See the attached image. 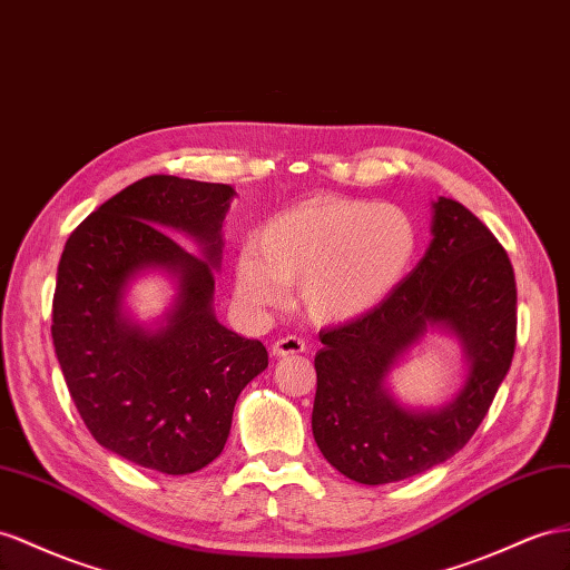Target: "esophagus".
<instances>
[{"label":"esophagus","instance_id":"obj_1","mask_svg":"<svg viewBox=\"0 0 570 570\" xmlns=\"http://www.w3.org/2000/svg\"><path fill=\"white\" fill-rule=\"evenodd\" d=\"M305 352V342L301 337H282L272 344L274 356H288V354H301Z\"/></svg>","mask_w":570,"mask_h":570}]
</instances>
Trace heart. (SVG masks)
<instances>
[{"label": "heart", "mask_w": 570, "mask_h": 570, "mask_svg": "<svg viewBox=\"0 0 570 570\" xmlns=\"http://www.w3.org/2000/svg\"><path fill=\"white\" fill-rule=\"evenodd\" d=\"M419 253L414 218L395 204L315 197L274 216L257 233V254L238 259V294L255 308L282 303L298 286L317 323H344L383 303Z\"/></svg>", "instance_id": "1"}]
</instances>
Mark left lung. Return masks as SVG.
<instances>
[{"instance_id": "1", "label": "left lung", "mask_w": 570, "mask_h": 570, "mask_svg": "<svg viewBox=\"0 0 570 570\" xmlns=\"http://www.w3.org/2000/svg\"><path fill=\"white\" fill-rule=\"evenodd\" d=\"M515 303L503 245L460 202L438 197L433 240L412 274L368 313L320 330L313 435L325 460L377 487L455 455L484 421L513 361ZM433 324L463 340L471 375L443 411H402L386 395L384 375Z\"/></svg>"}]
</instances>
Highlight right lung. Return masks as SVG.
<instances>
[{
  "mask_svg": "<svg viewBox=\"0 0 570 570\" xmlns=\"http://www.w3.org/2000/svg\"><path fill=\"white\" fill-rule=\"evenodd\" d=\"M233 195L222 183L149 175L86 216L57 267L50 330L69 395L100 445L146 470L189 474L222 455L240 390L267 368L265 344L212 313ZM164 227L193 235L205 257ZM149 266L181 282L156 333L121 317L126 282Z\"/></svg>",
  "mask_w": 570,
  "mask_h": 570,
  "instance_id": "obj_1",
  "label": "right lung"
}]
</instances>
